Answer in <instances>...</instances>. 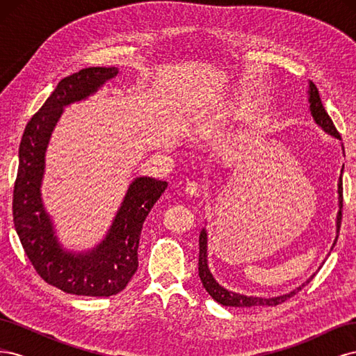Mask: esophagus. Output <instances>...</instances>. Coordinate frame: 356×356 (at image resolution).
<instances>
[{
    "label": "esophagus",
    "mask_w": 356,
    "mask_h": 356,
    "mask_svg": "<svg viewBox=\"0 0 356 356\" xmlns=\"http://www.w3.org/2000/svg\"><path fill=\"white\" fill-rule=\"evenodd\" d=\"M184 191L188 197H199L202 195V187L196 181H191V182H187Z\"/></svg>",
    "instance_id": "obj_1"
}]
</instances>
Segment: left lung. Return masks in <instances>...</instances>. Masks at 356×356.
<instances>
[{
  "label": "left lung",
  "mask_w": 356,
  "mask_h": 356,
  "mask_svg": "<svg viewBox=\"0 0 356 356\" xmlns=\"http://www.w3.org/2000/svg\"><path fill=\"white\" fill-rule=\"evenodd\" d=\"M307 95H309L307 101H309L310 114H312V117H314L315 123L325 134H328L334 138H337L341 141L340 134L337 132L336 126H334L328 113L324 108V105H322V102H321L319 92L316 89V86L312 81H309ZM341 147H343V144H341ZM337 195H339V212H337V218H336V233L337 234H336V239H334V242H332L331 250L334 248V245H336L337 238H339V232H340L341 208H343V168L340 170V178H339V184H337ZM324 261H322V264H324ZM199 276H200V281L203 284V288L208 291V294L215 301H217V303H220L222 306H232V307H254V306H276V305L284 303L285 300L296 296L301 288H303L306 284H309L312 279H314L315 273L312 275L306 282H303L296 289L289 291V293L282 294V296L257 297V296H245V294H241V293H234V291H230L227 288H224L222 285H220L217 282V279L212 276V273L209 270V266H208V232H207V229L203 227L202 232H200V236H199Z\"/></svg>",
  "instance_id": "1"
}]
</instances>
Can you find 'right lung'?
I'll return each instance as SVG.
<instances>
[{
    "mask_svg": "<svg viewBox=\"0 0 356 356\" xmlns=\"http://www.w3.org/2000/svg\"><path fill=\"white\" fill-rule=\"evenodd\" d=\"M118 74L115 67H90L59 81L28 122L19 147L13 191V221L38 275L63 293L110 297L120 293L138 268V246L147 215L168 187L166 181L138 177L129 186L105 238L88 251H70L59 242L41 197L46 152L65 106L88 99Z\"/></svg>",
    "mask_w": 356,
    "mask_h": 356,
    "instance_id": "1",
    "label": "right lung"
}]
</instances>
